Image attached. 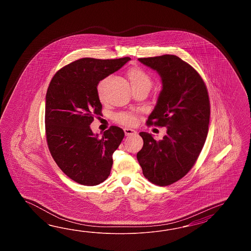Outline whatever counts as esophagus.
I'll list each match as a JSON object with an SVG mask.
<instances>
[{
    "mask_svg": "<svg viewBox=\"0 0 251 251\" xmlns=\"http://www.w3.org/2000/svg\"><path fill=\"white\" fill-rule=\"evenodd\" d=\"M124 132H125V134H126V136H131V135H134V134L137 133L135 130L131 129V128H125V129H124Z\"/></svg>",
    "mask_w": 251,
    "mask_h": 251,
    "instance_id": "1",
    "label": "esophagus"
}]
</instances>
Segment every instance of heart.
Wrapping results in <instances>:
<instances>
[{"instance_id":"1","label":"heart","mask_w":251,"mask_h":251,"mask_svg":"<svg viewBox=\"0 0 251 251\" xmlns=\"http://www.w3.org/2000/svg\"><path fill=\"white\" fill-rule=\"evenodd\" d=\"M128 78L131 82V86L133 87H137V86H147L149 87L151 83V80L148 74L139 67H133L132 69L129 70L128 72ZM106 81L107 80L104 79L100 83L98 84V95L100 99H103V94H104V90L106 86ZM114 119L116 122L119 124H122L125 126H133L137 122V116L133 113L130 112H121L116 114Z\"/></svg>"}]
</instances>
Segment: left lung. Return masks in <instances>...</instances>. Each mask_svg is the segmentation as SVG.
I'll use <instances>...</instances> for the list:
<instances>
[{
	"instance_id": "1",
	"label": "left lung",
	"mask_w": 251,
	"mask_h": 251,
	"mask_svg": "<svg viewBox=\"0 0 251 251\" xmlns=\"http://www.w3.org/2000/svg\"><path fill=\"white\" fill-rule=\"evenodd\" d=\"M156 71L162 90L148 126L167 127L162 140L141 132L144 146L137 153L144 176L158 186L179 180L192 169L208 133L210 101L203 79L198 72L173 54L139 58Z\"/></svg>"
}]
</instances>
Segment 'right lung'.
<instances>
[{
  "instance_id": "right-lung-1",
  "label": "right lung",
  "mask_w": 251,
  "mask_h": 251,
  "mask_svg": "<svg viewBox=\"0 0 251 251\" xmlns=\"http://www.w3.org/2000/svg\"><path fill=\"white\" fill-rule=\"evenodd\" d=\"M129 60L79 59L59 70L50 81L45 112L48 148L64 174L80 185L96 186L110 174L123 129L113 126L100 137L90 125L101 114L99 82Z\"/></svg>"
}]
</instances>
